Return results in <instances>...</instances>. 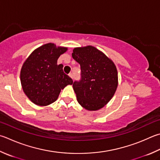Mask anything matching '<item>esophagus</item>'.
<instances>
[{"label":"esophagus","instance_id":"34e87169","mask_svg":"<svg viewBox=\"0 0 160 160\" xmlns=\"http://www.w3.org/2000/svg\"><path fill=\"white\" fill-rule=\"evenodd\" d=\"M68 75H69V76H70V77L72 78H72H73V75H72V72H70V73L68 74Z\"/></svg>","mask_w":160,"mask_h":160}]
</instances>
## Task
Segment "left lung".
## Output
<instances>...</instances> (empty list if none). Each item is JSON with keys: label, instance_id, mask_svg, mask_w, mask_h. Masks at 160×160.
Masks as SVG:
<instances>
[{"label": "left lung", "instance_id": "left-lung-1", "mask_svg": "<svg viewBox=\"0 0 160 160\" xmlns=\"http://www.w3.org/2000/svg\"><path fill=\"white\" fill-rule=\"evenodd\" d=\"M72 57L80 65V80L72 84L78 103L89 110L103 108L118 87L114 63L92 46L75 48Z\"/></svg>", "mask_w": 160, "mask_h": 160}]
</instances>
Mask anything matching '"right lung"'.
<instances>
[{
  "label": "right lung",
  "mask_w": 160,
  "mask_h": 160,
  "mask_svg": "<svg viewBox=\"0 0 160 160\" xmlns=\"http://www.w3.org/2000/svg\"><path fill=\"white\" fill-rule=\"evenodd\" d=\"M67 50L48 43L34 50L20 73L23 90L28 98L38 106H48L57 99L61 89L72 85V80L65 74L57 59Z\"/></svg>",
  "instance_id": "obj_1"
}]
</instances>
